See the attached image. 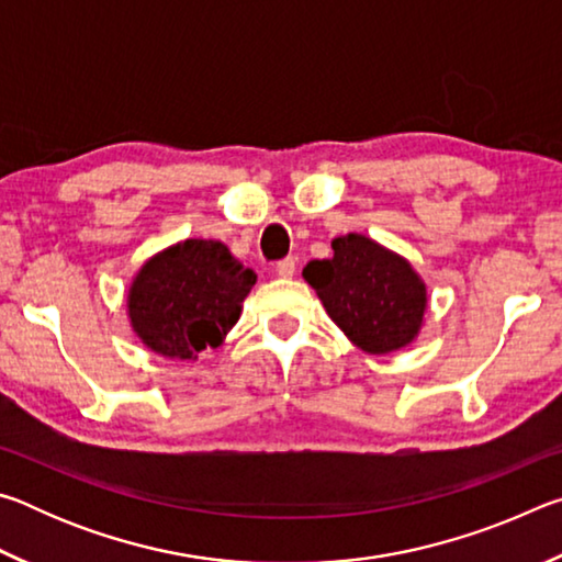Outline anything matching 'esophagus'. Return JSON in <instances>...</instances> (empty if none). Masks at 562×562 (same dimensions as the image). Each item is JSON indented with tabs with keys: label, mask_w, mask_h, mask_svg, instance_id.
Instances as JSON below:
<instances>
[{
	"label": "esophagus",
	"mask_w": 562,
	"mask_h": 562,
	"mask_svg": "<svg viewBox=\"0 0 562 562\" xmlns=\"http://www.w3.org/2000/svg\"><path fill=\"white\" fill-rule=\"evenodd\" d=\"M274 270H278L280 278H292L294 270H297V260H294V258H284V260L278 262V268H274Z\"/></svg>",
	"instance_id": "obj_1"
}]
</instances>
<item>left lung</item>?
Segmentation results:
<instances>
[{"mask_svg":"<svg viewBox=\"0 0 562 562\" xmlns=\"http://www.w3.org/2000/svg\"><path fill=\"white\" fill-rule=\"evenodd\" d=\"M329 260L302 270L331 322L367 355H392L418 337L429 307L426 282L412 262L359 233L331 240Z\"/></svg>","mask_w":562,"mask_h":562,"instance_id":"1","label":"left lung"}]
</instances>
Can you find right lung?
Wrapping results in <instances>:
<instances>
[{
    "mask_svg": "<svg viewBox=\"0 0 562 562\" xmlns=\"http://www.w3.org/2000/svg\"><path fill=\"white\" fill-rule=\"evenodd\" d=\"M258 274L221 240H180L148 258L126 294L131 329L166 359H198L240 319Z\"/></svg>",
    "mask_w": 562,
    "mask_h": 562,
    "instance_id": "add662e5",
    "label": "right lung"
}]
</instances>
